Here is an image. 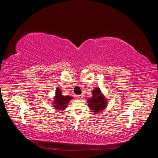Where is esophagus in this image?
<instances>
[{
    "instance_id": "esophagus-1",
    "label": "esophagus",
    "mask_w": 158,
    "mask_h": 158,
    "mask_svg": "<svg viewBox=\"0 0 158 158\" xmlns=\"http://www.w3.org/2000/svg\"><path fill=\"white\" fill-rule=\"evenodd\" d=\"M76 97H77V98H78V99H82V98H83V95H78L77 96H76Z\"/></svg>"
}]
</instances>
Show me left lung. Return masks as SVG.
<instances>
[{
    "instance_id": "8db88e82",
    "label": "left lung",
    "mask_w": 158,
    "mask_h": 158,
    "mask_svg": "<svg viewBox=\"0 0 158 158\" xmlns=\"http://www.w3.org/2000/svg\"><path fill=\"white\" fill-rule=\"evenodd\" d=\"M93 97L88 99V106L89 109L95 113L102 111L106 106V101L99 88H95L93 91Z\"/></svg>"
}]
</instances>
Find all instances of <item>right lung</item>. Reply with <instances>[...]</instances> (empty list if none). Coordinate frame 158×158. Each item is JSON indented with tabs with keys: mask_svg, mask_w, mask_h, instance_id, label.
I'll return each instance as SVG.
<instances>
[{
	"mask_svg": "<svg viewBox=\"0 0 158 158\" xmlns=\"http://www.w3.org/2000/svg\"><path fill=\"white\" fill-rule=\"evenodd\" d=\"M62 92L59 88H56V97H55V103L54 105V107L57 110H61L64 109L66 108L67 103L71 99L73 98L69 97V96H64L62 95Z\"/></svg>",
	"mask_w": 158,
	"mask_h": 158,
	"instance_id": "1",
	"label": "right lung"
}]
</instances>
